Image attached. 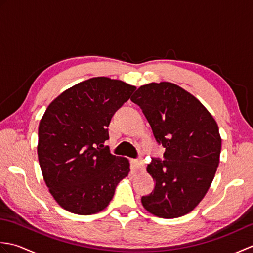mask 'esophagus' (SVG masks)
<instances>
[{"instance_id":"obj_1","label":"esophagus","mask_w":253,"mask_h":253,"mask_svg":"<svg viewBox=\"0 0 253 253\" xmlns=\"http://www.w3.org/2000/svg\"><path fill=\"white\" fill-rule=\"evenodd\" d=\"M135 168H136L137 170H140V171L144 170L146 166H144V162H143L142 159H139V160L135 161Z\"/></svg>"}]
</instances>
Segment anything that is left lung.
I'll return each mask as SVG.
<instances>
[{
	"mask_svg": "<svg viewBox=\"0 0 253 253\" xmlns=\"http://www.w3.org/2000/svg\"><path fill=\"white\" fill-rule=\"evenodd\" d=\"M130 100L140 106L164 161L152 160L147 171L154 190L142 197L149 213L162 218L186 215L207 195L219 163L222 138L218 126L195 95L173 83L143 84Z\"/></svg>",
	"mask_w": 253,
	"mask_h": 253,
	"instance_id": "left-lung-1",
	"label": "left lung"
}]
</instances>
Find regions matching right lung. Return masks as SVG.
Masks as SVG:
<instances>
[{"instance_id": "right-lung-1", "label": "right lung", "mask_w": 253, "mask_h": 253, "mask_svg": "<svg viewBox=\"0 0 253 253\" xmlns=\"http://www.w3.org/2000/svg\"><path fill=\"white\" fill-rule=\"evenodd\" d=\"M135 85L93 77L66 89L46 107L39 124L38 159L46 187L66 211L91 215L109 206L129 160L104 148L111 118Z\"/></svg>"}]
</instances>
